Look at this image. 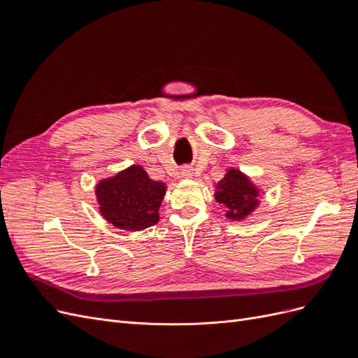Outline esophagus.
<instances>
[{"label":"esophagus","instance_id":"1","mask_svg":"<svg viewBox=\"0 0 358 358\" xmlns=\"http://www.w3.org/2000/svg\"><path fill=\"white\" fill-rule=\"evenodd\" d=\"M192 175H194L192 167H189V166H185V167H182V169H180V176H182V178L189 179V178H192Z\"/></svg>","mask_w":358,"mask_h":358}]
</instances>
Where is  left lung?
<instances>
[{
  "instance_id": "8db88e82",
  "label": "left lung",
  "mask_w": 358,
  "mask_h": 358,
  "mask_svg": "<svg viewBox=\"0 0 358 358\" xmlns=\"http://www.w3.org/2000/svg\"><path fill=\"white\" fill-rule=\"evenodd\" d=\"M259 189L239 169H229L224 178L215 183V200L225 208L231 221H243L259 206Z\"/></svg>"
}]
</instances>
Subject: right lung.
Segmentation results:
<instances>
[{"instance_id": "obj_1", "label": "right lung", "mask_w": 358, "mask_h": 358, "mask_svg": "<svg viewBox=\"0 0 358 358\" xmlns=\"http://www.w3.org/2000/svg\"><path fill=\"white\" fill-rule=\"evenodd\" d=\"M164 182L152 180L142 166H129L96 183L95 197L103 218L127 231H140L159 221Z\"/></svg>"}]
</instances>
